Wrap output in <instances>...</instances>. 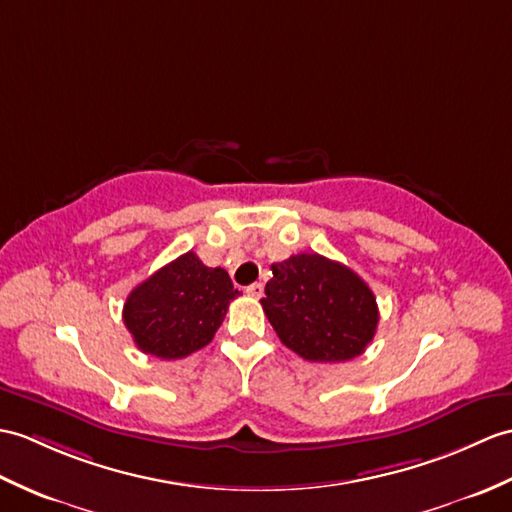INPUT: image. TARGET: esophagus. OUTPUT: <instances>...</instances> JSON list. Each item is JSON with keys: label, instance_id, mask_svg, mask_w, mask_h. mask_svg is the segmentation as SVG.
I'll use <instances>...</instances> for the list:
<instances>
[{"label": "esophagus", "instance_id": "1", "mask_svg": "<svg viewBox=\"0 0 512 512\" xmlns=\"http://www.w3.org/2000/svg\"><path fill=\"white\" fill-rule=\"evenodd\" d=\"M246 294H248V296H253V299H259V296L264 294V285H261V283L248 285V288H246Z\"/></svg>", "mask_w": 512, "mask_h": 512}]
</instances>
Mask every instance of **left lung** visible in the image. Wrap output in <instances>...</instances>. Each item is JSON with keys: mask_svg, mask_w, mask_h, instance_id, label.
<instances>
[{"mask_svg": "<svg viewBox=\"0 0 512 512\" xmlns=\"http://www.w3.org/2000/svg\"><path fill=\"white\" fill-rule=\"evenodd\" d=\"M261 307L285 347L310 362L358 358L379 323L375 294L364 279L318 253L272 264Z\"/></svg>", "mask_w": 512, "mask_h": 512, "instance_id": "obj_1", "label": "left lung"}]
</instances>
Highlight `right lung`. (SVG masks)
Instances as JSON below:
<instances>
[{"mask_svg":"<svg viewBox=\"0 0 512 512\" xmlns=\"http://www.w3.org/2000/svg\"><path fill=\"white\" fill-rule=\"evenodd\" d=\"M235 296L227 270L209 268L189 251L139 283L122 316L137 349L181 360L213 340Z\"/></svg>","mask_w":512,"mask_h":512,"instance_id":"add662e5","label":"right lung"}]
</instances>
